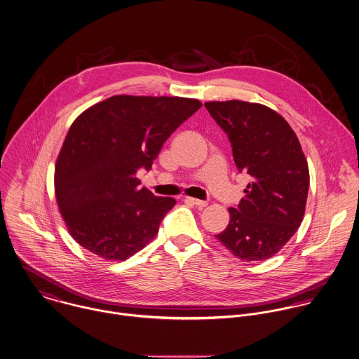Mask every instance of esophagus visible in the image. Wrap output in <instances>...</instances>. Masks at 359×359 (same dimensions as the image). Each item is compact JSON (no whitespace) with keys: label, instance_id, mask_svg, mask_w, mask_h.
<instances>
[{"label":"esophagus","instance_id":"esophagus-1","mask_svg":"<svg viewBox=\"0 0 359 359\" xmlns=\"http://www.w3.org/2000/svg\"><path fill=\"white\" fill-rule=\"evenodd\" d=\"M184 201H186V202H190V203H193V205H196V206H198V208H205V206L208 205V202H206V201H201V199L197 198H190V197H187Z\"/></svg>","mask_w":359,"mask_h":359}]
</instances>
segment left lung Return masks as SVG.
<instances>
[{"instance_id":"left-lung-1","label":"left lung","mask_w":359,"mask_h":359,"mask_svg":"<svg viewBox=\"0 0 359 359\" xmlns=\"http://www.w3.org/2000/svg\"><path fill=\"white\" fill-rule=\"evenodd\" d=\"M205 107L227 133L237 169L252 179L238 206L229 208L230 223L216 238L241 260L270 259L304 217L310 172L300 142L267 106L227 100Z\"/></svg>"}]
</instances>
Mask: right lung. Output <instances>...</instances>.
Returning a JSON list of instances; mask_svg holds the SVG:
<instances>
[{
  "label": "right lung",
  "mask_w": 359,
  "mask_h": 359,
  "mask_svg": "<svg viewBox=\"0 0 359 359\" xmlns=\"http://www.w3.org/2000/svg\"><path fill=\"white\" fill-rule=\"evenodd\" d=\"M202 103L177 96H111L69 129L55 165V196L70 236L106 260H126L158 233L175 206L140 189L166 139Z\"/></svg>",
  "instance_id": "1"
}]
</instances>
